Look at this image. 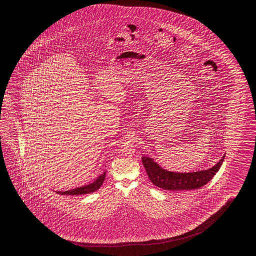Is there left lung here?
<instances>
[{
  "mask_svg": "<svg viewBox=\"0 0 256 256\" xmlns=\"http://www.w3.org/2000/svg\"><path fill=\"white\" fill-rule=\"evenodd\" d=\"M224 156L221 160L208 170H202L192 173H174L161 168L150 158H142V163L145 168L148 178L154 186L164 190H191L198 189L208 184L217 171L221 168Z\"/></svg>",
  "mask_w": 256,
  "mask_h": 256,
  "instance_id": "left-lung-1",
  "label": "left lung"
}]
</instances>
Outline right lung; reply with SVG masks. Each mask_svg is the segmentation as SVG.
Wrapping results in <instances>:
<instances>
[{"label":"right lung","instance_id":"add662e5","mask_svg":"<svg viewBox=\"0 0 256 256\" xmlns=\"http://www.w3.org/2000/svg\"><path fill=\"white\" fill-rule=\"evenodd\" d=\"M106 176V173L102 174L100 176H98L96 181H94L93 183L90 184L85 186L82 188H78L72 189V190H68L65 192H57L60 194H72V196H76V194H90L95 192L96 190L100 188L102 186V184L104 182V179Z\"/></svg>","mask_w":256,"mask_h":256}]
</instances>
